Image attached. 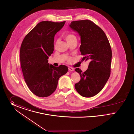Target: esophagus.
Returning a JSON list of instances; mask_svg holds the SVG:
<instances>
[{"label":"esophagus","instance_id":"obj_1","mask_svg":"<svg viewBox=\"0 0 134 134\" xmlns=\"http://www.w3.org/2000/svg\"><path fill=\"white\" fill-rule=\"evenodd\" d=\"M69 70H70V71H74V69L73 68H71V67H69Z\"/></svg>","mask_w":134,"mask_h":134}]
</instances>
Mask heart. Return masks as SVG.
<instances>
[{"instance_id": "heart-1", "label": "heart", "mask_w": 134, "mask_h": 134, "mask_svg": "<svg viewBox=\"0 0 134 134\" xmlns=\"http://www.w3.org/2000/svg\"><path fill=\"white\" fill-rule=\"evenodd\" d=\"M65 39L68 43L72 42L75 40H77V38L76 36L74 35L73 34H68L65 36ZM57 41L56 44H57Z\"/></svg>"}]
</instances>
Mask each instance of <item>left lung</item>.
<instances>
[{"label":"left lung","mask_w":134,"mask_h":134,"mask_svg":"<svg viewBox=\"0 0 134 134\" xmlns=\"http://www.w3.org/2000/svg\"><path fill=\"white\" fill-rule=\"evenodd\" d=\"M69 27L80 37L82 60L90 61L84 72L79 68L75 69L81 77L75 85V89L84 97H93L101 91L110 77L112 57L110 44L103 31L90 20L71 21Z\"/></svg>","instance_id":"obj_1"}]
</instances>
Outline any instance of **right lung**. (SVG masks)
I'll list each match as a JSON object with an SVG mask.
<instances>
[{
	"label": "right lung",
	"mask_w": 134,
	"mask_h": 134,
	"mask_svg": "<svg viewBox=\"0 0 134 134\" xmlns=\"http://www.w3.org/2000/svg\"><path fill=\"white\" fill-rule=\"evenodd\" d=\"M65 21H42L24 38L20 48V61L24 77L29 89L40 97L51 95L57 89L59 77L68 71L66 65L48 64L54 50V36Z\"/></svg>",
	"instance_id": "add662e5"
}]
</instances>
